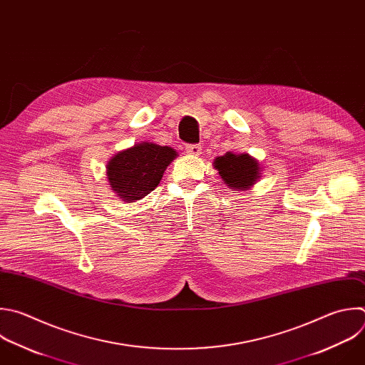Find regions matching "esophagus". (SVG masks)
<instances>
[{
  "mask_svg": "<svg viewBox=\"0 0 365 365\" xmlns=\"http://www.w3.org/2000/svg\"><path fill=\"white\" fill-rule=\"evenodd\" d=\"M185 150H186L187 155H195V156H197V155L200 153V150H202V146H200V145H186V146H185Z\"/></svg>",
  "mask_w": 365,
  "mask_h": 365,
  "instance_id": "1",
  "label": "esophagus"
}]
</instances>
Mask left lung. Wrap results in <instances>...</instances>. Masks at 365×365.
<instances>
[{
    "mask_svg": "<svg viewBox=\"0 0 365 365\" xmlns=\"http://www.w3.org/2000/svg\"><path fill=\"white\" fill-rule=\"evenodd\" d=\"M213 166L227 186L239 190L248 189L259 178V165L248 153L233 155L229 152L216 158Z\"/></svg>",
    "mask_w": 365,
    "mask_h": 365,
    "instance_id": "obj_1",
    "label": "left lung"
}]
</instances>
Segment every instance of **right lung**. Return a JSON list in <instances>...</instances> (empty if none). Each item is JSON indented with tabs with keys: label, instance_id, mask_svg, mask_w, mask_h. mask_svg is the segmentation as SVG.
Segmentation results:
<instances>
[{
	"label": "right lung",
	"instance_id": "1",
	"mask_svg": "<svg viewBox=\"0 0 365 365\" xmlns=\"http://www.w3.org/2000/svg\"><path fill=\"white\" fill-rule=\"evenodd\" d=\"M176 158L175 149L155 143L135 145L117 153L107 165L111 190L125 202L149 195L159 185L168 165Z\"/></svg>",
	"mask_w": 365,
	"mask_h": 365
}]
</instances>
